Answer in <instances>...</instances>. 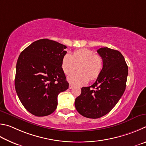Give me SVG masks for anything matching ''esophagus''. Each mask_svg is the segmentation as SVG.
I'll use <instances>...</instances> for the list:
<instances>
[{
    "mask_svg": "<svg viewBox=\"0 0 146 146\" xmlns=\"http://www.w3.org/2000/svg\"><path fill=\"white\" fill-rule=\"evenodd\" d=\"M68 88H69V89H72L73 88V85H69V86H68Z\"/></svg>",
    "mask_w": 146,
    "mask_h": 146,
    "instance_id": "1",
    "label": "esophagus"
}]
</instances>
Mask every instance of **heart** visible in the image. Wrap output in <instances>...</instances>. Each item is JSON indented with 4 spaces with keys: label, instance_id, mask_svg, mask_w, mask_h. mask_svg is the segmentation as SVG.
Instances as JSON below:
<instances>
[{
    "label": "heart",
    "instance_id": "1",
    "mask_svg": "<svg viewBox=\"0 0 146 146\" xmlns=\"http://www.w3.org/2000/svg\"><path fill=\"white\" fill-rule=\"evenodd\" d=\"M78 65L79 71L68 76L69 83L76 86H83L90 80H94L101 74L103 68V59L88 48L76 50L70 54L66 53L61 60V68L68 74Z\"/></svg>",
    "mask_w": 146,
    "mask_h": 146
}]
</instances>
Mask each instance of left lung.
Wrapping results in <instances>:
<instances>
[{
  "mask_svg": "<svg viewBox=\"0 0 146 146\" xmlns=\"http://www.w3.org/2000/svg\"><path fill=\"white\" fill-rule=\"evenodd\" d=\"M98 52L103 59V68L92 85L81 88L75 107L81 115L98 119L109 113L125 91L128 67L119 51L101 47Z\"/></svg>",
  "mask_w": 146,
  "mask_h": 146,
  "instance_id": "8db88e82",
  "label": "left lung"
}]
</instances>
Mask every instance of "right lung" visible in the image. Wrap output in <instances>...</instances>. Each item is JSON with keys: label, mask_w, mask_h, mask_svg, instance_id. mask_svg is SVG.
<instances>
[{"label": "right lung", "mask_w": 146, "mask_h": 146, "mask_svg": "<svg viewBox=\"0 0 146 146\" xmlns=\"http://www.w3.org/2000/svg\"><path fill=\"white\" fill-rule=\"evenodd\" d=\"M66 47L48 39L35 41L20 53L15 86L23 106L37 117L55 111L58 96L68 88L61 60Z\"/></svg>", "instance_id": "1"}]
</instances>
